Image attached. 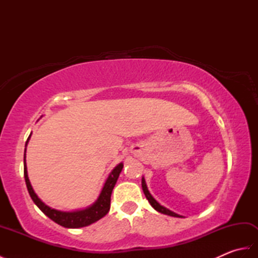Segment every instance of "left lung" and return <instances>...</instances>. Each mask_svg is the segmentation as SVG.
<instances>
[{
	"mask_svg": "<svg viewBox=\"0 0 258 258\" xmlns=\"http://www.w3.org/2000/svg\"><path fill=\"white\" fill-rule=\"evenodd\" d=\"M142 188H143V191H144V194H145V196H146V199H147V201L150 202V204L152 205V207L154 208L155 211H157V212H160V213H162V214H165V215H168V216H173V217H184V216H182V215H179V214H176V213H174V212H172L171 210H168V208H166V207H164L163 205H161L160 203H158L154 197L152 196V194L150 193V190H149V188H147V186H146V182H145V178L144 177H142Z\"/></svg>",
	"mask_w": 258,
	"mask_h": 258,
	"instance_id": "1",
	"label": "left lung"
}]
</instances>
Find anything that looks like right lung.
<instances>
[{
  "mask_svg": "<svg viewBox=\"0 0 258 258\" xmlns=\"http://www.w3.org/2000/svg\"><path fill=\"white\" fill-rule=\"evenodd\" d=\"M30 138L31 135L29 136V139H27L25 146L27 145V143H29ZM24 152H26V149ZM122 168H123V163H119L112 169V172L109 173L105 183H104V186L100 195L97 197V200L93 203L92 205L84 208V210L64 212V211H58V210H55V208L47 206L45 203H43L40 199H38V196L35 194V191L33 189L32 185L30 183L29 175H27V167L25 163V153H24V178H25L27 190H29V194L31 196L32 201L34 202V204L40 208V210L44 213L48 218H51L53 222H55L56 224H58V225L67 228H80V227L89 226L91 224L97 222L98 220H101L102 217L106 215L109 211V207H111L112 190L114 188L115 184L117 182V178L119 176V173L122 172Z\"/></svg>",
  "mask_w": 258,
  "mask_h": 258,
  "instance_id": "right-lung-1",
  "label": "right lung"
}]
</instances>
